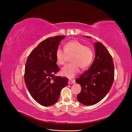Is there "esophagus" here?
Here are the masks:
<instances>
[{
    "mask_svg": "<svg viewBox=\"0 0 132 132\" xmlns=\"http://www.w3.org/2000/svg\"><path fill=\"white\" fill-rule=\"evenodd\" d=\"M75 81L74 80H69L68 81V84H74Z\"/></svg>",
    "mask_w": 132,
    "mask_h": 132,
    "instance_id": "34e87169",
    "label": "esophagus"
}]
</instances>
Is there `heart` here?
I'll list each match as a JSON object with an SVG mask.
<instances>
[{
  "label": "heart",
  "mask_w": 132,
  "mask_h": 132,
  "mask_svg": "<svg viewBox=\"0 0 132 132\" xmlns=\"http://www.w3.org/2000/svg\"><path fill=\"white\" fill-rule=\"evenodd\" d=\"M64 51L58 48L55 52V57L58 64L63 65L65 63L67 55H71L70 62L72 63L62 68L61 74L63 76L71 79L77 75L80 68L85 70L88 68L93 61V51L89 46L77 40H71L64 45Z\"/></svg>",
  "instance_id": "heart-1"
}]
</instances>
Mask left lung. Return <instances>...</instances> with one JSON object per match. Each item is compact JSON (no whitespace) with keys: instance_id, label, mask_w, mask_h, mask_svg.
Here are the masks:
<instances>
[{"instance_id":"left-lung-1","label":"left lung","mask_w":132,"mask_h":132,"mask_svg":"<svg viewBox=\"0 0 132 132\" xmlns=\"http://www.w3.org/2000/svg\"><path fill=\"white\" fill-rule=\"evenodd\" d=\"M94 47L96 54L93 63L75 80L81 87L78 100L86 106L95 105L104 98L114 80V67L111 55L101 42H95Z\"/></svg>"}]
</instances>
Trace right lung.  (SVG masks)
I'll return each instance as SVG.
<instances>
[{
    "label": "right lung",
    "mask_w": 132,
    "mask_h": 132,
    "mask_svg": "<svg viewBox=\"0 0 132 132\" xmlns=\"http://www.w3.org/2000/svg\"><path fill=\"white\" fill-rule=\"evenodd\" d=\"M65 36L46 38L32 51L26 62L24 79L28 91L35 100L43 106L53 105L68 82L66 77L55 76L59 70L55 52Z\"/></svg>",
    "instance_id": "1"
}]
</instances>
